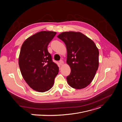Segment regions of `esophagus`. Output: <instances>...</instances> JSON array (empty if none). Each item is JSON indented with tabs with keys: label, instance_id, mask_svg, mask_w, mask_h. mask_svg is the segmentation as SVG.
Returning a JSON list of instances; mask_svg holds the SVG:
<instances>
[{
	"label": "esophagus",
	"instance_id": "obj_1",
	"mask_svg": "<svg viewBox=\"0 0 122 122\" xmlns=\"http://www.w3.org/2000/svg\"><path fill=\"white\" fill-rule=\"evenodd\" d=\"M59 63H60V64L61 66H62V65H63V64H64V62H63V60H60V61H59Z\"/></svg>",
	"mask_w": 122,
	"mask_h": 122
}]
</instances>
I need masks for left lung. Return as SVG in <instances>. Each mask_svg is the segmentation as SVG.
Returning <instances> with one entry per match:
<instances>
[{
  "mask_svg": "<svg viewBox=\"0 0 122 122\" xmlns=\"http://www.w3.org/2000/svg\"><path fill=\"white\" fill-rule=\"evenodd\" d=\"M57 37L65 44L67 63L71 69L67 77L72 88L82 89L93 80L99 67V50L94 42L80 32L65 31Z\"/></svg>",
  "mask_w": 122,
  "mask_h": 122,
  "instance_id": "left-lung-1",
  "label": "left lung"
}]
</instances>
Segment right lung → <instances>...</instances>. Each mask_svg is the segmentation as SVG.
Instances as JSON below:
<instances>
[{
    "instance_id": "right-lung-1",
    "label": "right lung",
    "mask_w": 122,
    "mask_h": 122,
    "mask_svg": "<svg viewBox=\"0 0 122 122\" xmlns=\"http://www.w3.org/2000/svg\"><path fill=\"white\" fill-rule=\"evenodd\" d=\"M56 32L41 31L28 37L21 46L19 66L24 79L34 90L44 92L52 87L59 68L47 50Z\"/></svg>"
}]
</instances>
